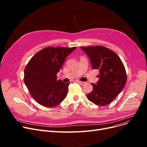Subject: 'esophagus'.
<instances>
[{
    "label": "esophagus",
    "mask_w": 147,
    "mask_h": 147,
    "mask_svg": "<svg viewBox=\"0 0 147 147\" xmlns=\"http://www.w3.org/2000/svg\"><path fill=\"white\" fill-rule=\"evenodd\" d=\"M77 83H78L79 84H80L81 85H83V84H84V83H85V82H82V81H80V80H77L76 81Z\"/></svg>",
    "instance_id": "34e87169"
}]
</instances>
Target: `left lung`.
<instances>
[{"instance_id": "left-lung-1", "label": "left lung", "mask_w": 147, "mask_h": 147, "mask_svg": "<svg viewBox=\"0 0 147 147\" xmlns=\"http://www.w3.org/2000/svg\"><path fill=\"white\" fill-rule=\"evenodd\" d=\"M90 57L93 69L99 70V81L91 83L92 91L88 99L97 105L111 103L123 90L126 83L125 67L114 51L103 46L80 47Z\"/></svg>"}]
</instances>
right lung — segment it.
<instances>
[{
  "mask_svg": "<svg viewBox=\"0 0 147 147\" xmlns=\"http://www.w3.org/2000/svg\"><path fill=\"white\" fill-rule=\"evenodd\" d=\"M76 47H48L37 53L24 69V82L38 104L47 107L58 105L66 97L70 83L57 80L64 61Z\"/></svg>",
  "mask_w": 147,
  "mask_h": 147,
  "instance_id": "right-lung-1",
  "label": "right lung"
}]
</instances>
